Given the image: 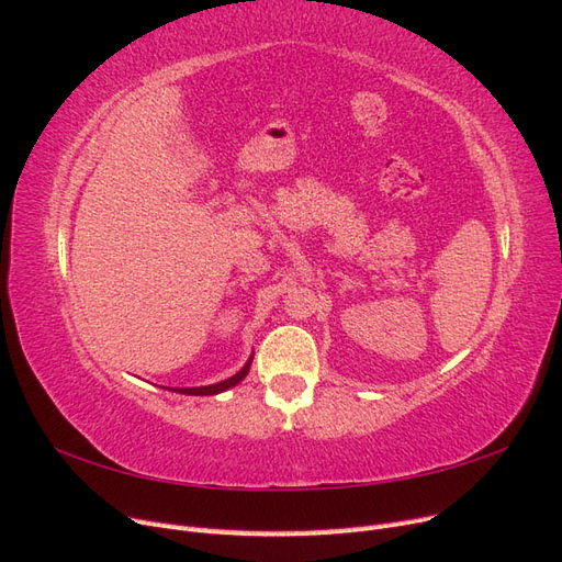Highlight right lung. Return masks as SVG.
<instances>
[{"instance_id":"1","label":"right lung","mask_w":562,"mask_h":562,"mask_svg":"<svg viewBox=\"0 0 562 562\" xmlns=\"http://www.w3.org/2000/svg\"><path fill=\"white\" fill-rule=\"evenodd\" d=\"M250 361H252V359H248V363H246L239 372H236L234 378H229V380H225V382L209 384V386H192V389H173V391H180V394H187V396H213V394H220V391H225V389H229V386H234V384H239V382L248 375Z\"/></svg>"}]
</instances>
